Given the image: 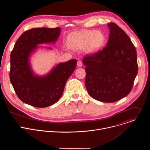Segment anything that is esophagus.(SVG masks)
<instances>
[{
	"mask_svg": "<svg viewBox=\"0 0 150 150\" xmlns=\"http://www.w3.org/2000/svg\"><path fill=\"white\" fill-rule=\"evenodd\" d=\"M77 66L78 67H81L82 66V63L81 60H78L77 62Z\"/></svg>",
	"mask_w": 150,
	"mask_h": 150,
	"instance_id": "esophagus-1",
	"label": "esophagus"
}]
</instances>
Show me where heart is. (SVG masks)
I'll list each match as a JSON object with an SVG mask.
<instances>
[{"label": "heart", "instance_id": "b5f03b06", "mask_svg": "<svg viewBox=\"0 0 150 150\" xmlns=\"http://www.w3.org/2000/svg\"><path fill=\"white\" fill-rule=\"evenodd\" d=\"M104 34L96 30H83L69 34L67 40L68 46L75 50L85 51L88 54L97 53L104 45Z\"/></svg>", "mask_w": 150, "mask_h": 150}]
</instances>
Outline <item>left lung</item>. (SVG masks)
<instances>
[{
    "instance_id": "8db88e82",
    "label": "left lung",
    "mask_w": 150,
    "mask_h": 150,
    "mask_svg": "<svg viewBox=\"0 0 150 150\" xmlns=\"http://www.w3.org/2000/svg\"><path fill=\"white\" fill-rule=\"evenodd\" d=\"M110 29L106 47L82 60L86 66L85 86L93 98L117 101L131 92L138 74L137 54L130 38L115 23Z\"/></svg>"
}]
</instances>
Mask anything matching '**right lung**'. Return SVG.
<instances>
[{
    "instance_id": "1",
    "label": "right lung",
    "mask_w": 150,
    "mask_h": 150,
    "mask_svg": "<svg viewBox=\"0 0 150 150\" xmlns=\"http://www.w3.org/2000/svg\"><path fill=\"white\" fill-rule=\"evenodd\" d=\"M60 32V28H33L24 32L15 42L10 57V81L19 98L25 104L42 108L57 102L75 69L76 59L56 64L42 75L33 69L31 58L33 54L40 49L52 50L38 45L55 44Z\"/></svg>"
}]
</instances>
